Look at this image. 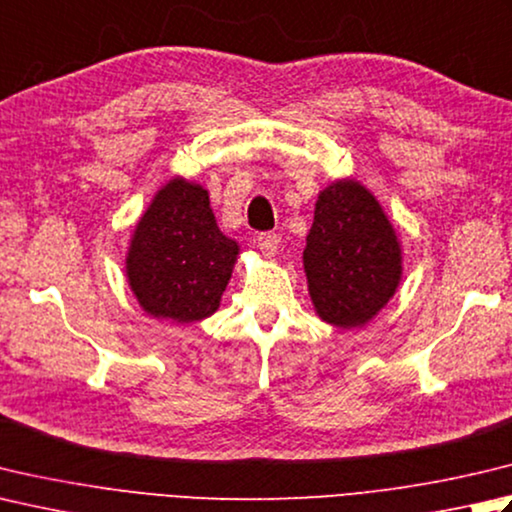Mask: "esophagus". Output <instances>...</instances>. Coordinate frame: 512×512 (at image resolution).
<instances>
[{
	"label": "esophagus",
	"mask_w": 512,
	"mask_h": 512,
	"mask_svg": "<svg viewBox=\"0 0 512 512\" xmlns=\"http://www.w3.org/2000/svg\"><path fill=\"white\" fill-rule=\"evenodd\" d=\"M257 248L264 257H275L279 248V239L275 233H262L257 237Z\"/></svg>",
	"instance_id": "obj_1"
}]
</instances>
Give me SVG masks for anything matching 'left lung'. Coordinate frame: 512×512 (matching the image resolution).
<instances>
[{
	"label": "left lung",
	"mask_w": 512,
	"mask_h": 512,
	"mask_svg": "<svg viewBox=\"0 0 512 512\" xmlns=\"http://www.w3.org/2000/svg\"><path fill=\"white\" fill-rule=\"evenodd\" d=\"M404 250L382 204L355 177L317 195L306 235L308 295L322 322L362 328L386 308L404 275Z\"/></svg>",
	"instance_id": "left-lung-1"
}]
</instances>
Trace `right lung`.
Returning <instances> with one entry per match:
<instances>
[{
    "label": "right lung",
    "instance_id": "right-lung-1",
    "mask_svg": "<svg viewBox=\"0 0 512 512\" xmlns=\"http://www.w3.org/2000/svg\"><path fill=\"white\" fill-rule=\"evenodd\" d=\"M237 255L239 244L217 226L208 190L175 175L137 219L126 282L146 315L193 324L219 308Z\"/></svg>",
    "mask_w": 512,
    "mask_h": 512
}]
</instances>
